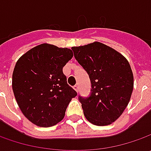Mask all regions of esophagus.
Instances as JSON below:
<instances>
[{"label": "esophagus", "mask_w": 151, "mask_h": 151, "mask_svg": "<svg viewBox=\"0 0 151 151\" xmlns=\"http://www.w3.org/2000/svg\"><path fill=\"white\" fill-rule=\"evenodd\" d=\"M74 89H75V90H76V91H77V92H78V91H79L78 85H76V86H74Z\"/></svg>", "instance_id": "esophagus-1"}]
</instances>
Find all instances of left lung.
<instances>
[{
    "label": "left lung",
    "instance_id": "left-lung-1",
    "mask_svg": "<svg viewBox=\"0 0 151 151\" xmlns=\"http://www.w3.org/2000/svg\"><path fill=\"white\" fill-rule=\"evenodd\" d=\"M71 50L91 83L90 96H79L86 119L97 126L111 124L124 113L132 95L134 76L129 61L100 42Z\"/></svg>",
    "mask_w": 151,
    "mask_h": 151
}]
</instances>
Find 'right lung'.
<instances>
[{"mask_svg": "<svg viewBox=\"0 0 151 151\" xmlns=\"http://www.w3.org/2000/svg\"><path fill=\"white\" fill-rule=\"evenodd\" d=\"M73 57L72 50L42 44L17 61L12 90L22 113L32 124L51 127L64 119L76 91L67 84L63 67Z\"/></svg>", "mask_w": 151, "mask_h": 151, "instance_id": "obj_1", "label": "right lung"}]
</instances>
